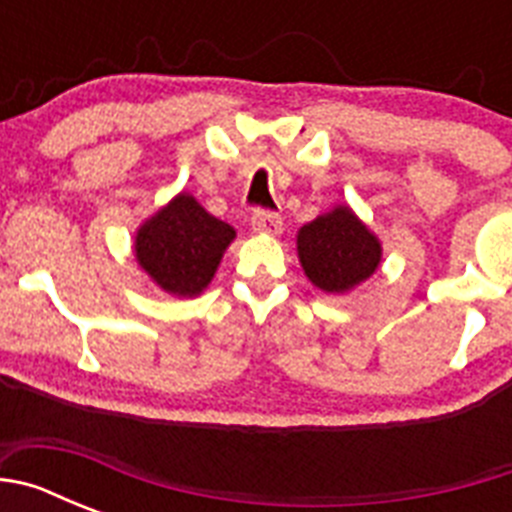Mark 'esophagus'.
<instances>
[{"label": "esophagus", "instance_id": "34e87169", "mask_svg": "<svg viewBox=\"0 0 512 512\" xmlns=\"http://www.w3.org/2000/svg\"><path fill=\"white\" fill-rule=\"evenodd\" d=\"M251 228L256 233H264V235H279L282 233V217L277 212H269V210H259L253 212L251 217Z\"/></svg>", "mask_w": 512, "mask_h": 512}]
</instances>
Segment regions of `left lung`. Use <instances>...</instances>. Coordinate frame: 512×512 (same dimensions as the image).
<instances>
[{
    "instance_id": "8db88e82",
    "label": "left lung",
    "mask_w": 512,
    "mask_h": 512,
    "mask_svg": "<svg viewBox=\"0 0 512 512\" xmlns=\"http://www.w3.org/2000/svg\"><path fill=\"white\" fill-rule=\"evenodd\" d=\"M297 259L320 292L348 295L382 264V241L348 205H333L297 230Z\"/></svg>"
}]
</instances>
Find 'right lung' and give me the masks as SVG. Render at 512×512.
I'll return each mask as SVG.
<instances>
[{
	"mask_svg": "<svg viewBox=\"0 0 512 512\" xmlns=\"http://www.w3.org/2000/svg\"><path fill=\"white\" fill-rule=\"evenodd\" d=\"M233 225L217 220L189 192H179L138 225L133 256L151 282L171 297H197L210 287Z\"/></svg>",
	"mask_w": 512,
	"mask_h": 512,
	"instance_id": "obj_1",
	"label": "right lung"
}]
</instances>
